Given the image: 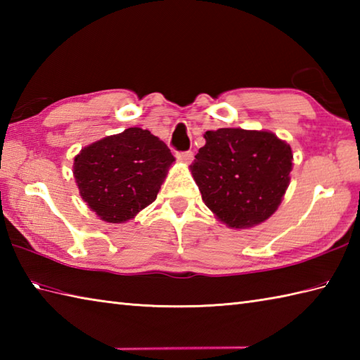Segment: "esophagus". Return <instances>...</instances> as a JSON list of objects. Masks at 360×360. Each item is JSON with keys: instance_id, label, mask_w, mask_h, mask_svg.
I'll return each instance as SVG.
<instances>
[{"instance_id": "1", "label": "esophagus", "mask_w": 360, "mask_h": 360, "mask_svg": "<svg viewBox=\"0 0 360 360\" xmlns=\"http://www.w3.org/2000/svg\"><path fill=\"white\" fill-rule=\"evenodd\" d=\"M176 159L181 160V162L188 164L193 160V151H178L176 153Z\"/></svg>"}]
</instances>
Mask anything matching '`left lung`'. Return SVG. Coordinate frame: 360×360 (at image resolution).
<instances>
[{"mask_svg":"<svg viewBox=\"0 0 360 360\" xmlns=\"http://www.w3.org/2000/svg\"><path fill=\"white\" fill-rule=\"evenodd\" d=\"M190 165L202 201L232 229L263 223L285 196L292 170L289 143L271 131L219 128Z\"/></svg>","mask_w":360,"mask_h":360,"instance_id":"obj_1","label":"left lung"}]
</instances>
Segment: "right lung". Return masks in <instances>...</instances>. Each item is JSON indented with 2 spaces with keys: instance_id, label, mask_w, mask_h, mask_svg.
I'll return each instance as SVG.
<instances>
[{
  "instance_id": "add662e5",
  "label": "right lung",
  "mask_w": 360,
  "mask_h": 360,
  "mask_svg": "<svg viewBox=\"0 0 360 360\" xmlns=\"http://www.w3.org/2000/svg\"><path fill=\"white\" fill-rule=\"evenodd\" d=\"M174 158L148 129L127 128L82 148L74 178L82 200L105 223H125L156 200Z\"/></svg>"
}]
</instances>
